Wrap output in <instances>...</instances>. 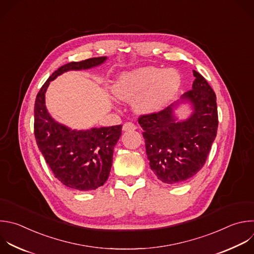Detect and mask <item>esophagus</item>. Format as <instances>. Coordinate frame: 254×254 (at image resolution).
Instances as JSON below:
<instances>
[{"label": "esophagus", "instance_id": "34e87169", "mask_svg": "<svg viewBox=\"0 0 254 254\" xmlns=\"http://www.w3.org/2000/svg\"><path fill=\"white\" fill-rule=\"evenodd\" d=\"M136 128V127L132 124V123H126L123 126V130L124 131H128V130H134Z\"/></svg>", "mask_w": 254, "mask_h": 254}]
</instances>
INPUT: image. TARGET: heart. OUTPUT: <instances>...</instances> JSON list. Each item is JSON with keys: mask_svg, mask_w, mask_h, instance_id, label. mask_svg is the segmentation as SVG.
I'll return each mask as SVG.
<instances>
[{"mask_svg": "<svg viewBox=\"0 0 254 254\" xmlns=\"http://www.w3.org/2000/svg\"><path fill=\"white\" fill-rule=\"evenodd\" d=\"M181 76L175 69L162 70L142 66L122 72L115 80L112 92L120 100L132 101L135 110L144 115L160 112L176 96Z\"/></svg>", "mask_w": 254, "mask_h": 254, "instance_id": "1", "label": "heart"}]
</instances>
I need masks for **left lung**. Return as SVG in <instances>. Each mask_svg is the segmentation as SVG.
<instances>
[{
    "instance_id": "1",
    "label": "left lung",
    "mask_w": 254,
    "mask_h": 254,
    "mask_svg": "<svg viewBox=\"0 0 254 254\" xmlns=\"http://www.w3.org/2000/svg\"><path fill=\"white\" fill-rule=\"evenodd\" d=\"M193 75L192 89L179 102L138 118L150 170L167 185H181L193 178L204 165L216 136V96L199 72L193 70ZM181 103H190L193 111L186 120L174 113Z\"/></svg>"
}]
</instances>
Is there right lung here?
<instances>
[{"label": "right lung", "mask_w": 254, "mask_h": 254, "mask_svg": "<svg viewBox=\"0 0 254 254\" xmlns=\"http://www.w3.org/2000/svg\"><path fill=\"white\" fill-rule=\"evenodd\" d=\"M106 61L107 57H100L62 65L43 84L35 102L34 128L38 147L56 179L74 190H94L107 182L123 126L71 129L51 117L45 95L50 82L62 73L92 68Z\"/></svg>", "instance_id": "right-lung-1"}]
</instances>
